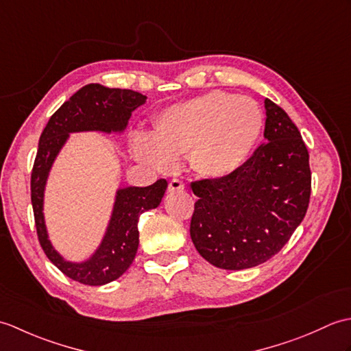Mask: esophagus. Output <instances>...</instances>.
Masks as SVG:
<instances>
[{
    "mask_svg": "<svg viewBox=\"0 0 351 351\" xmlns=\"http://www.w3.org/2000/svg\"><path fill=\"white\" fill-rule=\"evenodd\" d=\"M181 190H184V184H182V181L181 180H171L170 182H169V191L171 193V191H181Z\"/></svg>",
    "mask_w": 351,
    "mask_h": 351,
    "instance_id": "esophagus-1",
    "label": "esophagus"
}]
</instances>
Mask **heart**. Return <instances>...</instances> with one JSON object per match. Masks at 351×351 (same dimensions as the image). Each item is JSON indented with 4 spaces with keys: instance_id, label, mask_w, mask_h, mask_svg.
Here are the masks:
<instances>
[{
    "instance_id": "1",
    "label": "heart",
    "mask_w": 351,
    "mask_h": 351,
    "mask_svg": "<svg viewBox=\"0 0 351 351\" xmlns=\"http://www.w3.org/2000/svg\"><path fill=\"white\" fill-rule=\"evenodd\" d=\"M263 126V111L253 99L208 92L164 110L154 134H134L132 152L154 170L173 169L176 158L189 155L199 175L223 180L247 161Z\"/></svg>"
}]
</instances>
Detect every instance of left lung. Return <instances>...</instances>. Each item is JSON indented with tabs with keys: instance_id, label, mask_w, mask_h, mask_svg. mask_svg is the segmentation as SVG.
Instances as JSON below:
<instances>
[{
	"instance_id": "8db88e82",
	"label": "left lung",
	"mask_w": 351,
	"mask_h": 351,
	"mask_svg": "<svg viewBox=\"0 0 351 351\" xmlns=\"http://www.w3.org/2000/svg\"><path fill=\"white\" fill-rule=\"evenodd\" d=\"M265 143L234 175L191 182L199 197L190 235L200 256L225 270L274 256L304 219L311 197L306 145L289 116L265 99Z\"/></svg>"
}]
</instances>
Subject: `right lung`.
Returning <instances> with one entry per match:
<instances>
[{
	"label": "right lung",
	"instance_id": "obj_1",
	"mask_svg": "<svg viewBox=\"0 0 351 351\" xmlns=\"http://www.w3.org/2000/svg\"><path fill=\"white\" fill-rule=\"evenodd\" d=\"M145 102V95L128 88L87 84L51 116L39 140L32 171V205L37 237L51 263L68 278L84 285H106L128 270L138 249L140 214L160 205L167 181L158 180L149 187L119 189L107 232L99 247L87 261L71 263L52 247L45 225L43 196L49 170L71 132H122L132 111Z\"/></svg>",
	"mask_w": 351,
	"mask_h": 351
}]
</instances>
